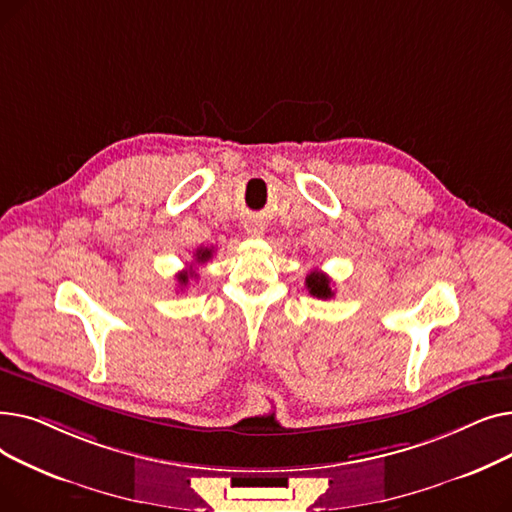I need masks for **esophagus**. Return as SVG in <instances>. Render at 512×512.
<instances>
[{
  "mask_svg": "<svg viewBox=\"0 0 512 512\" xmlns=\"http://www.w3.org/2000/svg\"><path fill=\"white\" fill-rule=\"evenodd\" d=\"M245 230L249 236H263L265 224L261 220H249V222H245Z\"/></svg>",
  "mask_w": 512,
  "mask_h": 512,
  "instance_id": "obj_1",
  "label": "esophagus"
}]
</instances>
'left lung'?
I'll use <instances>...</instances> for the list:
<instances>
[{"label":"left lung","mask_w":512,"mask_h":512,"mask_svg":"<svg viewBox=\"0 0 512 512\" xmlns=\"http://www.w3.org/2000/svg\"><path fill=\"white\" fill-rule=\"evenodd\" d=\"M305 286L317 299H332L334 297V290L330 286V278L326 274H321V272H311L305 278Z\"/></svg>","instance_id":"1"}]
</instances>
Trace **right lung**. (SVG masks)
<instances>
[{"label":"right lung","mask_w":512,"mask_h":512,"mask_svg":"<svg viewBox=\"0 0 512 512\" xmlns=\"http://www.w3.org/2000/svg\"><path fill=\"white\" fill-rule=\"evenodd\" d=\"M211 255H213V249H209V247H201V249H197V253H195V263H193V265L209 261V259H211ZM193 265H191V272H182V274L178 276V282H180V284H186V282H188V278L195 276V272H193Z\"/></svg>","instance_id":"right-lung-1"}]
</instances>
